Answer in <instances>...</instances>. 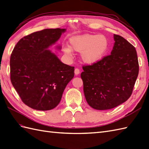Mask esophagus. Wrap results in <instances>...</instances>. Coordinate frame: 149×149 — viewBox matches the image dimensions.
<instances>
[{
	"label": "esophagus",
	"mask_w": 149,
	"mask_h": 149,
	"mask_svg": "<svg viewBox=\"0 0 149 149\" xmlns=\"http://www.w3.org/2000/svg\"><path fill=\"white\" fill-rule=\"evenodd\" d=\"M74 72H75V74L76 75H77L79 74V73H80V70L79 69V68H75Z\"/></svg>",
	"instance_id": "1"
}]
</instances>
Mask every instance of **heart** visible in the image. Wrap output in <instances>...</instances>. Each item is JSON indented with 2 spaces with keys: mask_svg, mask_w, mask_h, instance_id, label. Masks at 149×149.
<instances>
[{
  "mask_svg": "<svg viewBox=\"0 0 149 149\" xmlns=\"http://www.w3.org/2000/svg\"><path fill=\"white\" fill-rule=\"evenodd\" d=\"M109 47V40L106 36L85 34L70 38L69 47H64L63 52L68 57L72 56L71 49L81 53V58L84 62L92 64L103 58Z\"/></svg>",
  "mask_w": 149,
  "mask_h": 149,
  "instance_id": "b5f03b06",
  "label": "heart"
}]
</instances>
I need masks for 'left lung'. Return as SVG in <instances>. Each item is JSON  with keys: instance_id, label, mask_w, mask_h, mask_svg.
I'll use <instances>...</instances> for the list:
<instances>
[{"instance_id": "8db88e82", "label": "left lung", "mask_w": 149, "mask_h": 149, "mask_svg": "<svg viewBox=\"0 0 149 149\" xmlns=\"http://www.w3.org/2000/svg\"><path fill=\"white\" fill-rule=\"evenodd\" d=\"M114 40L111 55L82 66L81 77L86 100L98 110L112 109L127 101L139 75L135 48L120 35H114Z\"/></svg>"}]
</instances>
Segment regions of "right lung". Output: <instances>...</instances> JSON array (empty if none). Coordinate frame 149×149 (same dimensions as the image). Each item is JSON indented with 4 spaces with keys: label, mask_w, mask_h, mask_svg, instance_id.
I'll list each match as a JSON object with an SVG mask.
<instances>
[{
    "label": "right lung",
    "mask_w": 149,
    "mask_h": 149,
    "mask_svg": "<svg viewBox=\"0 0 149 149\" xmlns=\"http://www.w3.org/2000/svg\"><path fill=\"white\" fill-rule=\"evenodd\" d=\"M65 29H45L25 36L15 46L10 58V78L22 101L40 111L55 108L74 67L63 63L47 48Z\"/></svg>",
    "instance_id": "add662e5"
}]
</instances>
